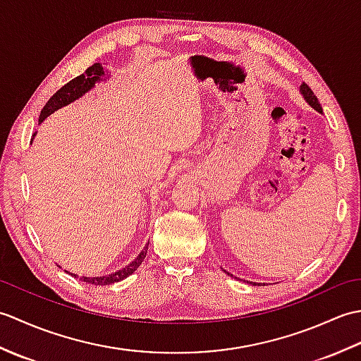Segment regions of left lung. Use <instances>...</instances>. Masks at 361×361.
<instances>
[{
	"label": "left lung",
	"instance_id": "obj_1",
	"mask_svg": "<svg viewBox=\"0 0 361 361\" xmlns=\"http://www.w3.org/2000/svg\"><path fill=\"white\" fill-rule=\"evenodd\" d=\"M299 90H301V94L304 96V99L305 101H307V104L312 106V109H315L317 111H319V113H323V109H321V104L318 102V99H317V96H315V93H313V91L310 90V87L307 85V83H301V87H299ZM229 274V273H228ZM252 283V282H251ZM255 286H256V282H255Z\"/></svg>",
	"mask_w": 361,
	"mask_h": 361
}]
</instances>
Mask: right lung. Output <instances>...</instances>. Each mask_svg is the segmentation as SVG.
<instances>
[{
	"label": "right lung",
	"instance_id": "add662e5",
	"mask_svg": "<svg viewBox=\"0 0 361 361\" xmlns=\"http://www.w3.org/2000/svg\"><path fill=\"white\" fill-rule=\"evenodd\" d=\"M104 75H105V71H104L102 63H94L93 66H90L85 73L68 82L66 85L60 88L57 93L54 94L48 102H46V105L43 106V110L40 113V119H38V122H43L46 118L49 116V114H52L54 111H57L59 109H62V106H66V105H70L71 102L78 101L79 97H82L83 94L88 93L91 88H94L96 83L104 79ZM147 250H149V243L145 245L144 250L140 252V255H137L126 268H122V270H118V271H114L111 274H105V276H96V278L80 276V281L87 282V283H93V286H110V283L126 279L127 276L132 274L136 270V268L142 264L145 255H147ZM70 274L74 276V278L78 276V274H73V273H70Z\"/></svg>",
	"mask_w": 361,
	"mask_h": 361
}]
</instances>
